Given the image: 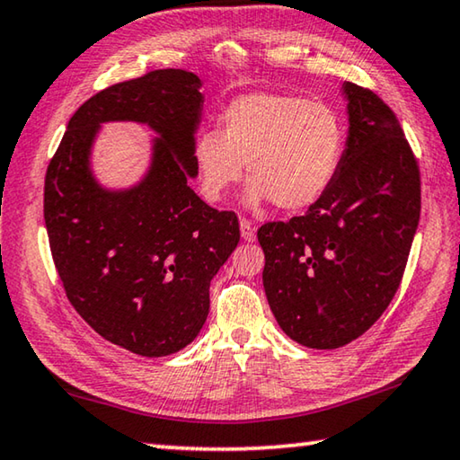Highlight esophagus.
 Wrapping results in <instances>:
<instances>
[{
    "instance_id": "obj_1",
    "label": "esophagus",
    "mask_w": 460,
    "mask_h": 460,
    "mask_svg": "<svg viewBox=\"0 0 460 460\" xmlns=\"http://www.w3.org/2000/svg\"><path fill=\"white\" fill-rule=\"evenodd\" d=\"M239 229H241V237H243V241H249V243L255 241V229H253L252 221L239 219Z\"/></svg>"
}]
</instances>
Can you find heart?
<instances>
[{
  "label": "heart",
  "mask_w": 460,
  "mask_h": 460,
  "mask_svg": "<svg viewBox=\"0 0 460 460\" xmlns=\"http://www.w3.org/2000/svg\"><path fill=\"white\" fill-rule=\"evenodd\" d=\"M221 131L194 139L192 160L202 194L221 200L247 168V202L271 200L300 211L323 197L337 174L345 128L324 103L279 93H249L223 109Z\"/></svg>",
  "instance_id": "1"
}]
</instances>
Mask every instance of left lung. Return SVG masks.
I'll return each mask as SVG.
<instances>
[{"instance_id": "8db88e82", "label": "left lung", "mask_w": 460, "mask_h": 460, "mask_svg": "<svg viewBox=\"0 0 460 460\" xmlns=\"http://www.w3.org/2000/svg\"><path fill=\"white\" fill-rule=\"evenodd\" d=\"M349 136L337 174L306 215L258 229L263 290L288 337L339 349L398 292L420 221V170L392 109L342 84Z\"/></svg>"}]
</instances>
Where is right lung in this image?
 Masks as SVG:
<instances>
[{"label": "right lung", "instance_id": "add662e5", "mask_svg": "<svg viewBox=\"0 0 460 460\" xmlns=\"http://www.w3.org/2000/svg\"><path fill=\"white\" fill-rule=\"evenodd\" d=\"M200 79L162 68L111 84L76 109L44 181V221L54 266L76 313L101 337L142 357H166L197 339L208 286L239 243L233 211H217L190 189L197 176ZM146 122L151 168L121 191L90 170L100 126Z\"/></svg>", "mask_w": 460, "mask_h": 460}]
</instances>
